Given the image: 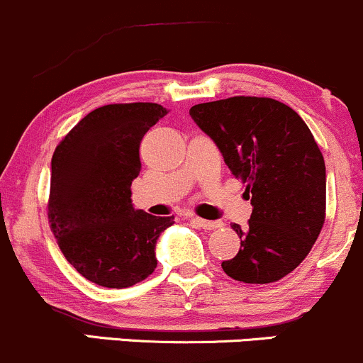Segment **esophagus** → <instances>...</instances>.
Returning a JSON list of instances; mask_svg holds the SVG:
<instances>
[{
    "mask_svg": "<svg viewBox=\"0 0 363 363\" xmlns=\"http://www.w3.org/2000/svg\"><path fill=\"white\" fill-rule=\"evenodd\" d=\"M191 222H193L196 227H200V229H205V230H212V229H218V227H222V222L205 220V218H200V217H193L191 218Z\"/></svg>",
    "mask_w": 363,
    "mask_h": 363,
    "instance_id": "esophagus-1",
    "label": "esophagus"
}]
</instances>
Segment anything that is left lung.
I'll list each match as a JSON object with an SVG mask.
<instances>
[{
  "label": "left lung",
  "mask_w": 363,
  "mask_h": 363,
  "mask_svg": "<svg viewBox=\"0 0 363 363\" xmlns=\"http://www.w3.org/2000/svg\"><path fill=\"white\" fill-rule=\"evenodd\" d=\"M189 115L252 194L248 227L233 224L241 248L222 262L224 272L246 284L288 276L325 220V163L308 125L284 103L258 96L200 103Z\"/></svg>",
  "instance_id": "1"
}]
</instances>
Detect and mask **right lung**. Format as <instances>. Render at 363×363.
Returning <instances> with one entry per match:
<instances>
[{
	"mask_svg": "<svg viewBox=\"0 0 363 363\" xmlns=\"http://www.w3.org/2000/svg\"><path fill=\"white\" fill-rule=\"evenodd\" d=\"M167 108L115 103L87 113L51 158L48 220L67 262L103 288H129L157 269L155 245L174 217L134 210L141 139Z\"/></svg>",
	"mask_w": 363,
	"mask_h": 363,
	"instance_id": "1",
	"label": "right lung"
}]
</instances>
